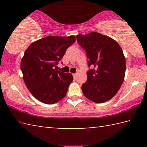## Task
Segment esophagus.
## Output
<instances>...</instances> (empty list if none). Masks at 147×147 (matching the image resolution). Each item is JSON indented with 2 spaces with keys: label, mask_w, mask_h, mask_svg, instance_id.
<instances>
[{
  "label": "esophagus",
  "mask_w": 147,
  "mask_h": 147,
  "mask_svg": "<svg viewBox=\"0 0 147 147\" xmlns=\"http://www.w3.org/2000/svg\"><path fill=\"white\" fill-rule=\"evenodd\" d=\"M76 75H77V74H76V73H74V74H73V77H74V78H76Z\"/></svg>",
  "instance_id": "esophagus-1"
}]
</instances>
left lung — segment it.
<instances>
[{"label": "left lung", "instance_id": "left-lung-1", "mask_svg": "<svg viewBox=\"0 0 147 147\" xmlns=\"http://www.w3.org/2000/svg\"><path fill=\"white\" fill-rule=\"evenodd\" d=\"M80 46L85 50L88 67V80L82 90L89 100L102 103L117 93L125 75L126 60L123 50L114 39L97 32L76 36Z\"/></svg>", "mask_w": 147, "mask_h": 147}]
</instances>
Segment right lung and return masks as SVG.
I'll use <instances>...</instances> for the list:
<instances>
[{
    "label": "right lung",
    "instance_id": "right-lung-1",
    "mask_svg": "<svg viewBox=\"0 0 147 147\" xmlns=\"http://www.w3.org/2000/svg\"><path fill=\"white\" fill-rule=\"evenodd\" d=\"M76 41L75 36H47L33 42L24 52L21 69L27 88L32 95L45 104L58 102L66 95L73 80L71 73L53 69L68 47Z\"/></svg>",
    "mask_w": 147,
    "mask_h": 147
}]
</instances>
